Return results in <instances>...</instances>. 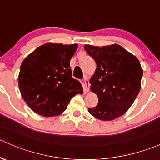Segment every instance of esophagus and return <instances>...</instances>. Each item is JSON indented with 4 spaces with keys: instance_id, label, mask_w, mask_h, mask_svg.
Masks as SVG:
<instances>
[{
    "instance_id": "obj_1",
    "label": "esophagus",
    "mask_w": 160,
    "mask_h": 160,
    "mask_svg": "<svg viewBox=\"0 0 160 160\" xmlns=\"http://www.w3.org/2000/svg\"><path fill=\"white\" fill-rule=\"evenodd\" d=\"M83 82H84V88H85V91L88 92L89 91V86H90V84H89V80L87 76L84 77Z\"/></svg>"
}]
</instances>
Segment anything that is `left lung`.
<instances>
[{
	"instance_id": "8db88e82",
	"label": "left lung",
	"mask_w": 160,
	"mask_h": 160,
	"mask_svg": "<svg viewBox=\"0 0 160 160\" xmlns=\"http://www.w3.org/2000/svg\"><path fill=\"white\" fill-rule=\"evenodd\" d=\"M84 48L97 64L90 84L98 103L88 112L101 121L116 119L127 112L141 88L140 61L118 44L102 47L86 44Z\"/></svg>"
}]
</instances>
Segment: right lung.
<instances>
[{
	"instance_id": "1",
	"label": "right lung",
	"mask_w": 160,
	"mask_h": 160,
	"mask_svg": "<svg viewBox=\"0 0 160 160\" xmlns=\"http://www.w3.org/2000/svg\"><path fill=\"white\" fill-rule=\"evenodd\" d=\"M78 45L48 42L36 49L22 62L18 85L32 111L43 117L61 114L75 95L83 93L72 77L70 60Z\"/></svg>"
}]
</instances>
